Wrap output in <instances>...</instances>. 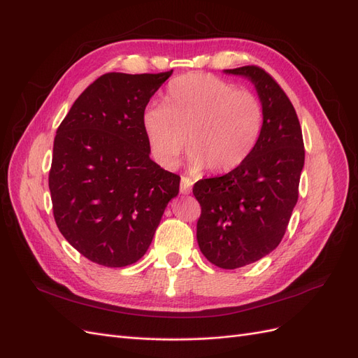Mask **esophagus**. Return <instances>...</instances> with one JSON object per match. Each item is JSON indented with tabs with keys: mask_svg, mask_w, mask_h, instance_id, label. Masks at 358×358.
Returning <instances> with one entry per match:
<instances>
[{
	"mask_svg": "<svg viewBox=\"0 0 358 358\" xmlns=\"http://www.w3.org/2000/svg\"><path fill=\"white\" fill-rule=\"evenodd\" d=\"M192 185H194V182L189 178L182 176V179H180V192L182 194H189Z\"/></svg>",
	"mask_w": 358,
	"mask_h": 358,
	"instance_id": "esophagus-1",
	"label": "esophagus"
}]
</instances>
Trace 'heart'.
I'll use <instances>...</instances> for the list:
<instances>
[{"label": "heart", "instance_id": "heart-1", "mask_svg": "<svg viewBox=\"0 0 358 358\" xmlns=\"http://www.w3.org/2000/svg\"><path fill=\"white\" fill-rule=\"evenodd\" d=\"M143 131L154 159L175 169L187 148L189 169L209 167L227 173L252 154L264 127V109L257 95L209 74H188L173 80L164 106L148 107Z\"/></svg>", "mask_w": 358, "mask_h": 358}]
</instances>
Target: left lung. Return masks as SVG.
I'll list each match as a JSON object with an SVG mask.
<instances>
[{
  "label": "left lung",
  "mask_w": 358,
  "mask_h": 358,
  "mask_svg": "<svg viewBox=\"0 0 358 358\" xmlns=\"http://www.w3.org/2000/svg\"><path fill=\"white\" fill-rule=\"evenodd\" d=\"M255 86L264 127L242 166L192 188L201 206L197 242L209 262L239 268L262 259L280 243L299 199L305 146L297 113L287 94L263 69L224 70Z\"/></svg>",
  "instance_id": "left-lung-1"
}]
</instances>
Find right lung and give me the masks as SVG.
<instances>
[{
    "label": "right lung",
    "instance_id": "1",
    "mask_svg": "<svg viewBox=\"0 0 358 358\" xmlns=\"http://www.w3.org/2000/svg\"><path fill=\"white\" fill-rule=\"evenodd\" d=\"M173 70L107 73L74 101L57 129L49 189L61 234L92 263L142 258L180 178L150 159L142 117Z\"/></svg>",
    "mask_w": 358,
    "mask_h": 358
}]
</instances>
